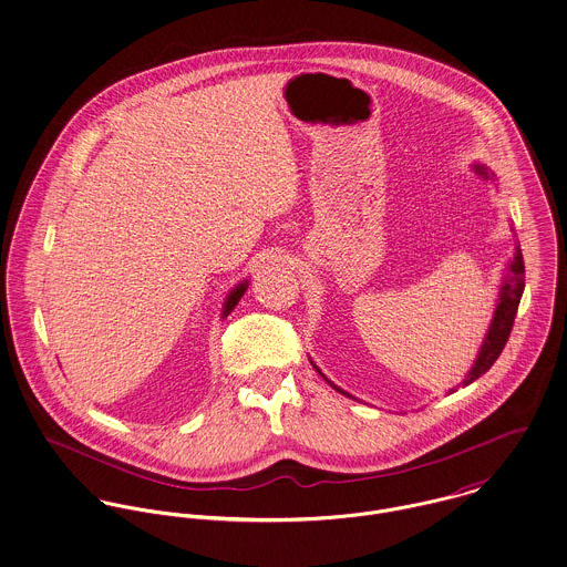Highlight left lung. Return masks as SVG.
<instances>
[{"label":"left lung","mask_w":567,"mask_h":567,"mask_svg":"<svg viewBox=\"0 0 567 567\" xmlns=\"http://www.w3.org/2000/svg\"><path fill=\"white\" fill-rule=\"evenodd\" d=\"M473 168V173L475 175L481 176L483 181H496V175L485 166V164H473L471 166ZM524 291V261H523V250H520V244L518 241H514V257L509 259L507 262V267H505V274H503V280H501V287H498V298H496V308H494V315H492V321H489V328H487V332H485V337H483V343H481L480 351H477V358H475V362H473V367H471V371L466 373V378L462 380V386H468V384H473L475 380H480L481 375L496 362V358L501 355V351L505 348V343H507V339H509V332H512V328H514V319H516V312H518V305H520V298H523ZM310 360V358H308ZM310 364H312V369L334 389L337 392H341V394H346L349 399H353V401H360V399H355L353 394H349L348 391H343V389H339L334 382H330L323 373H321V369L310 360ZM451 392H455V386L453 389H449L446 394H451Z\"/></svg>","instance_id":"1"}]
</instances>
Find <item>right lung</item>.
Segmentation results:
<instances>
[{
	"label": "right lung",
	"instance_id": "right-lung-1",
	"mask_svg": "<svg viewBox=\"0 0 567 567\" xmlns=\"http://www.w3.org/2000/svg\"><path fill=\"white\" fill-rule=\"evenodd\" d=\"M248 285H250V280L246 278V280H241L239 285H235V287L228 291V296H226V300H224V305H221V319H226V317L230 315V310L244 298Z\"/></svg>",
	"mask_w": 567,
	"mask_h": 567
}]
</instances>
